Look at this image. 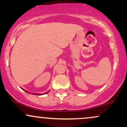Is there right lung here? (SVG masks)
<instances>
[{"instance_id": "add662e5", "label": "right lung", "mask_w": 127, "mask_h": 127, "mask_svg": "<svg viewBox=\"0 0 127 127\" xmlns=\"http://www.w3.org/2000/svg\"><path fill=\"white\" fill-rule=\"evenodd\" d=\"M22 89V90H24V91H26V93H29V92H28V91H26V90H24V89H23V88H21ZM49 91H47V92H46V93H44V94H47V93H49ZM32 94H34V95H42V94H37V93H32Z\"/></svg>"}]
</instances>
